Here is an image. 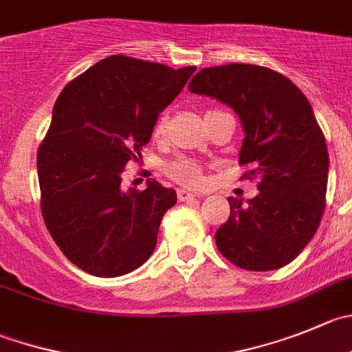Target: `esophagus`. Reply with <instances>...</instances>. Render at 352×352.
Wrapping results in <instances>:
<instances>
[{
    "label": "esophagus",
    "instance_id": "obj_1",
    "mask_svg": "<svg viewBox=\"0 0 352 352\" xmlns=\"http://www.w3.org/2000/svg\"><path fill=\"white\" fill-rule=\"evenodd\" d=\"M195 197H199V195H197V193L188 192V190H183V188L178 190V199L182 200V202H186V200H193Z\"/></svg>",
    "mask_w": 352,
    "mask_h": 352
}]
</instances>
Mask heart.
<instances>
[{
  "label": "heart",
  "mask_w": 352,
  "mask_h": 352,
  "mask_svg": "<svg viewBox=\"0 0 352 352\" xmlns=\"http://www.w3.org/2000/svg\"><path fill=\"white\" fill-rule=\"evenodd\" d=\"M164 124H166V117H162V119L157 122L155 133L162 131ZM167 174H169L170 178L176 179V182L182 183V185L185 186H199L202 185L204 182L202 167L190 159H176L174 162H170L169 166H167Z\"/></svg>",
  "instance_id": "heart-1"
}]
</instances>
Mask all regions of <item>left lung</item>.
Masks as SVG:
<instances>
[{"instance_id": "8db88e82", "label": "left lung", "mask_w": 352, "mask_h": 352, "mask_svg": "<svg viewBox=\"0 0 352 352\" xmlns=\"http://www.w3.org/2000/svg\"><path fill=\"white\" fill-rule=\"evenodd\" d=\"M188 89L239 113L245 131L239 162L250 166L242 179H259L254 199L228 197L217 249L249 271L292 263L316 233L327 204L329 150L309 102L283 74L250 63L207 67Z\"/></svg>"}]
</instances>
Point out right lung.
<instances>
[{
  "label": "right lung",
  "mask_w": 352,
  "mask_h": 352,
  "mask_svg": "<svg viewBox=\"0 0 352 352\" xmlns=\"http://www.w3.org/2000/svg\"><path fill=\"white\" fill-rule=\"evenodd\" d=\"M195 69L112 55L56 98L38 150L41 212L60 250L86 273L113 278L152 256L176 192L155 179L124 192L122 173L142 159L159 113Z\"/></svg>",
  "instance_id": "add662e5"
}]
</instances>
